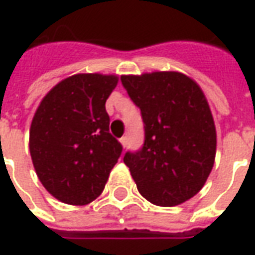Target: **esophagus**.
<instances>
[{
	"label": "esophagus",
	"instance_id": "esophagus-1",
	"mask_svg": "<svg viewBox=\"0 0 255 255\" xmlns=\"http://www.w3.org/2000/svg\"><path fill=\"white\" fill-rule=\"evenodd\" d=\"M120 142H122V145L126 147V146H127V143H128V138H127V136H123V138H120Z\"/></svg>",
	"mask_w": 255,
	"mask_h": 255
}]
</instances>
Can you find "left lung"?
I'll return each mask as SVG.
<instances>
[{"label": "left lung", "instance_id": "left-lung-1", "mask_svg": "<svg viewBox=\"0 0 255 255\" xmlns=\"http://www.w3.org/2000/svg\"><path fill=\"white\" fill-rule=\"evenodd\" d=\"M123 87L138 106L145 140L124 154L146 200L171 207L202 189L213 170L217 135L202 90L177 72L123 76Z\"/></svg>", "mask_w": 255, "mask_h": 255}]
</instances>
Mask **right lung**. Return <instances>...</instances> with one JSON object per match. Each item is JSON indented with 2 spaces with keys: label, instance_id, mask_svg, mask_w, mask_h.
I'll return each mask as SVG.
<instances>
[{
  "label": "right lung",
  "instance_id": "right-lung-1",
  "mask_svg": "<svg viewBox=\"0 0 255 255\" xmlns=\"http://www.w3.org/2000/svg\"><path fill=\"white\" fill-rule=\"evenodd\" d=\"M116 85V76H72L48 92L33 117L30 154L35 172L44 188L66 204L95 200L122 156L105 108Z\"/></svg>",
  "mask_w": 255,
  "mask_h": 255
}]
</instances>
